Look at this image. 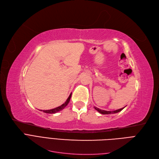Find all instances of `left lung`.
<instances>
[{"label": "left lung", "mask_w": 159, "mask_h": 159, "mask_svg": "<svg viewBox=\"0 0 159 159\" xmlns=\"http://www.w3.org/2000/svg\"><path fill=\"white\" fill-rule=\"evenodd\" d=\"M124 107H122V108H120L119 110H114V111H106V110H100V109L98 108V107H94V109L98 111L99 113H100L102 114H116V113H117V112L121 111L124 108Z\"/></svg>", "instance_id": "8db88e82"}]
</instances>
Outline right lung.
Listing matches in <instances>:
<instances>
[{
    "instance_id": "right-lung-1",
    "label": "right lung",
    "mask_w": 159,
    "mask_h": 159,
    "mask_svg": "<svg viewBox=\"0 0 159 159\" xmlns=\"http://www.w3.org/2000/svg\"><path fill=\"white\" fill-rule=\"evenodd\" d=\"M71 94H72V93H71V94L69 95V98H67V100H66V102H65V103L63 104L61 106H59V107H55V108L52 109V110H43V111L45 112V113H47V114H55V113H57V112H58V111H61V110H62L64 109L65 107L66 106H67V104H69V102L70 99V97H71ZM41 111H42V110H41Z\"/></svg>"
}]
</instances>
